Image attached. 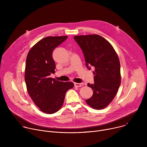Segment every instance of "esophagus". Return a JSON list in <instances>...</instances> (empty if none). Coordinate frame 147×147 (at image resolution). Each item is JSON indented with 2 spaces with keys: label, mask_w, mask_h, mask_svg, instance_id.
Masks as SVG:
<instances>
[{
  "label": "esophagus",
  "mask_w": 147,
  "mask_h": 147,
  "mask_svg": "<svg viewBox=\"0 0 147 147\" xmlns=\"http://www.w3.org/2000/svg\"><path fill=\"white\" fill-rule=\"evenodd\" d=\"M83 86H84V83H82V82H81V83L75 82L74 83V86L77 87H82Z\"/></svg>",
  "instance_id": "1"
}]
</instances>
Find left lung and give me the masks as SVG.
Returning <instances> with one entry per match:
<instances>
[{
  "label": "left lung",
  "instance_id": "left-lung-1",
  "mask_svg": "<svg viewBox=\"0 0 147 147\" xmlns=\"http://www.w3.org/2000/svg\"><path fill=\"white\" fill-rule=\"evenodd\" d=\"M74 38L83 52L87 67L95 69L94 83L87 84L93 95L86 101L92 108L102 109L112 101L120 86L118 56L112 45L99 35H77Z\"/></svg>",
  "mask_w": 147,
  "mask_h": 147
}]
</instances>
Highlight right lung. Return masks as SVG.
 Masks as SVG:
<instances>
[{
    "mask_svg": "<svg viewBox=\"0 0 147 147\" xmlns=\"http://www.w3.org/2000/svg\"><path fill=\"white\" fill-rule=\"evenodd\" d=\"M67 38V36L45 37L30 49L27 56L25 81L28 92L39 110L48 114L61 108L66 92L74 86L72 82L49 77L55 73L53 51Z\"/></svg>",
    "mask_w": 147,
    "mask_h": 147,
    "instance_id": "right-lung-1",
    "label": "right lung"
}]
</instances>
